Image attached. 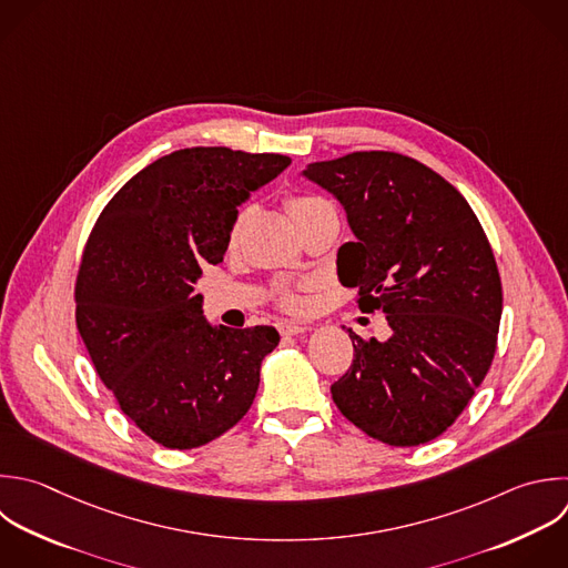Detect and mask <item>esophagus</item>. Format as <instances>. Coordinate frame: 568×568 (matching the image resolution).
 I'll use <instances>...</instances> for the list:
<instances>
[{"instance_id": "34e87169", "label": "esophagus", "mask_w": 568, "mask_h": 568, "mask_svg": "<svg viewBox=\"0 0 568 568\" xmlns=\"http://www.w3.org/2000/svg\"><path fill=\"white\" fill-rule=\"evenodd\" d=\"M277 331H280L284 337H288V335H300V333L308 331V326H304V324H297V322H288V320H282V322L277 324Z\"/></svg>"}]
</instances>
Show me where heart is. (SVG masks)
Returning <instances> with one entry per match:
<instances>
[{
  "label": "heart",
  "mask_w": 568,
  "mask_h": 568,
  "mask_svg": "<svg viewBox=\"0 0 568 568\" xmlns=\"http://www.w3.org/2000/svg\"><path fill=\"white\" fill-rule=\"evenodd\" d=\"M315 204H322V200L308 197V195L293 197V200H291V211H293V215H295V213H300V211H304V209H308V206H315ZM242 220H244V215H240V217L235 220L233 229H231V240H233V242H235L237 235H240ZM282 300H284V304H286L288 308H302V300H300L295 293H291V291H284V293H282Z\"/></svg>",
  "instance_id": "obj_1"
}]
</instances>
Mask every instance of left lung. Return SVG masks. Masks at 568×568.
<instances>
[{
	"label": "left lung",
	"mask_w": 568,
	"mask_h": 568,
	"mask_svg": "<svg viewBox=\"0 0 568 568\" xmlns=\"http://www.w3.org/2000/svg\"><path fill=\"white\" fill-rule=\"evenodd\" d=\"M302 178L344 209L355 235L337 277L359 308H379L390 335L353 339V364L333 386L342 415L388 446L442 435L490 368L501 284L490 244L455 186L399 153L315 162Z\"/></svg>",
	"instance_id": "obj_1"
}]
</instances>
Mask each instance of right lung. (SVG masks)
Here are the masks:
<instances>
[{"mask_svg":"<svg viewBox=\"0 0 568 568\" xmlns=\"http://www.w3.org/2000/svg\"><path fill=\"white\" fill-rule=\"evenodd\" d=\"M286 155L195 146L164 155L106 204L78 275V328L122 410L166 448H197L251 408L273 326L211 324L193 291L220 264L237 209Z\"/></svg>","mask_w":568,"mask_h":568,"instance_id":"add662e5","label":"right lung"}]
</instances>
